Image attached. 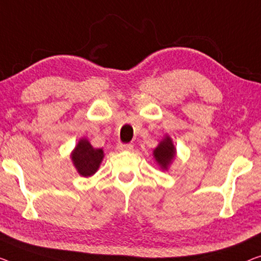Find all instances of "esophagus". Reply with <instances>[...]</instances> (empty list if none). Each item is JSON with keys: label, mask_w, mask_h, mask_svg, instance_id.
<instances>
[{"label": "esophagus", "mask_w": 261, "mask_h": 261, "mask_svg": "<svg viewBox=\"0 0 261 261\" xmlns=\"http://www.w3.org/2000/svg\"><path fill=\"white\" fill-rule=\"evenodd\" d=\"M118 149L120 151H132L134 150V145H132V144H120Z\"/></svg>", "instance_id": "1"}]
</instances>
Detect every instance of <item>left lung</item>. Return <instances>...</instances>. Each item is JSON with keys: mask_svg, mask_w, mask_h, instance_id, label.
I'll list each match as a JSON object with an SVG mask.
<instances>
[{"mask_svg": "<svg viewBox=\"0 0 261 261\" xmlns=\"http://www.w3.org/2000/svg\"><path fill=\"white\" fill-rule=\"evenodd\" d=\"M153 157L162 170L169 169L170 164L176 157V147L170 136H165L164 139L158 144V146L153 150Z\"/></svg>", "mask_w": 261, "mask_h": 261, "instance_id": "8db88e82", "label": "left lung"}]
</instances>
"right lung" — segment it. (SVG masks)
<instances>
[{
	"instance_id": "1",
	"label": "right lung",
	"mask_w": 261,
	"mask_h": 261,
	"mask_svg": "<svg viewBox=\"0 0 261 261\" xmlns=\"http://www.w3.org/2000/svg\"><path fill=\"white\" fill-rule=\"evenodd\" d=\"M104 158L102 149H95L87 138L80 139L71 153V161L81 176L90 177L98 170Z\"/></svg>"
}]
</instances>
